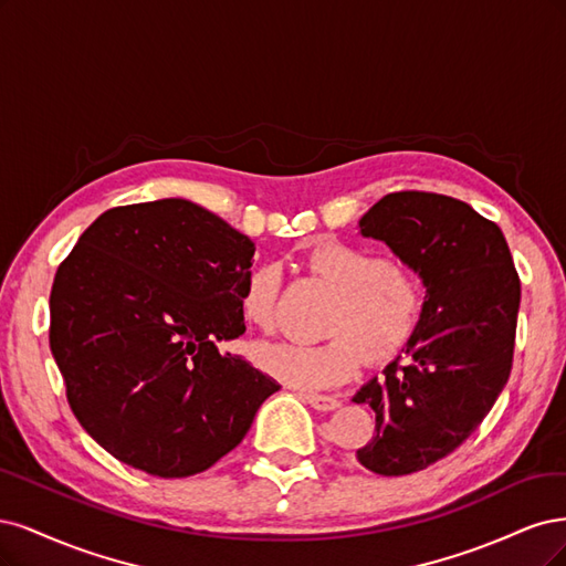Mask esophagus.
I'll return each mask as SVG.
<instances>
[{
    "label": "esophagus",
    "instance_id": "esophagus-1",
    "mask_svg": "<svg viewBox=\"0 0 566 566\" xmlns=\"http://www.w3.org/2000/svg\"><path fill=\"white\" fill-rule=\"evenodd\" d=\"M305 402L313 407V409H317V411H334V409H338L340 407V402L336 397H329V395H315V392H305V395H301Z\"/></svg>",
    "mask_w": 566,
    "mask_h": 566
}]
</instances>
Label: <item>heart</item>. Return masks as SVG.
<instances>
[{"label": "heart", "instance_id": "1", "mask_svg": "<svg viewBox=\"0 0 566 566\" xmlns=\"http://www.w3.org/2000/svg\"><path fill=\"white\" fill-rule=\"evenodd\" d=\"M307 265L336 294L326 334L319 343H261L253 361L296 388H326L348 378L364 353L369 361L392 359L413 338L426 307V289L418 272L392 259L340 240H319L307 253ZM280 268L253 265L240 289L242 317L270 329L275 322Z\"/></svg>", "mask_w": 566, "mask_h": 566}]
</instances>
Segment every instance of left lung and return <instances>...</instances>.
Returning a JSON list of instances; mask_svg holds the SVG:
<instances>
[{
    "label": "left lung",
    "mask_w": 566,
    "mask_h": 566,
    "mask_svg": "<svg viewBox=\"0 0 566 566\" xmlns=\"http://www.w3.org/2000/svg\"><path fill=\"white\" fill-rule=\"evenodd\" d=\"M426 286L423 317L353 402L376 411L357 461L376 475L423 470L461 447L494 407L513 369L520 277L501 228L434 192H390L359 218Z\"/></svg>",
    "instance_id": "left-lung-1"
}]
</instances>
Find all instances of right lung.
<instances>
[{
	"label": "right lung",
	"instance_id": "obj_1",
	"mask_svg": "<svg viewBox=\"0 0 566 566\" xmlns=\"http://www.w3.org/2000/svg\"><path fill=\"white\" fill-rule=\"evenodd\" d=\"M253 242L188 199L115 207L51 286L49 345L72 413L117 461L164 480L244 440L277 380L218 343L244 334Z\"/></svg>",
	"mask_w": 566,
	"mask_h": 566
}]
</instances>
